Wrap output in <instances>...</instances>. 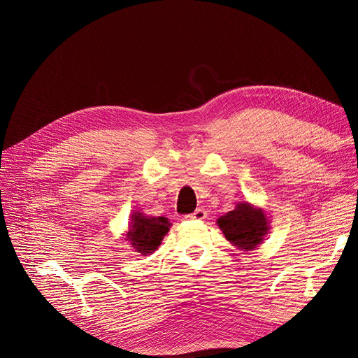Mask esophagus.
<instances>
[{
  "label": "esophagus",
  "mask_w": 358,
  "mask_h": 358,
  "mask_svg": "<svg viewBox=\"0 0 358 358\" xmlns=\"http://www.w3.org/2000/svg\"><path fill=\"white\" fill-rule=\"evenodd\" d=\"M206 215H208V212H206L204 209H201V208H199L196 212L194 213H191V215H187V220H196V221H201V220H204L206 218Z\"/></svg>",
  "instance_id": "esophagus-1"
}]
</instances>
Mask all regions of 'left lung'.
<instances>
[{"mask_svg": "<svg viewBox=\"0 0 358 358\" xmlns=\"http://www.w3.org/2000/svg\"><path fill=\"white\" fill-rule=\"evenodd\" d=\"M216 222L227 241L246 251H252L262 243L268 230V220L264 210L248 201L239 203Z\"/></svg>", "mask_w": 358, "mask_h": 358, "instance_id": "obj_1", "label": "left lung"}]
</instances>
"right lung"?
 <instances>
[{"instance_id": "add662e5", "label": "right lung", "mask_w": 358, "mask_h": 358, "mask_svg": "<svg viewBox=\"0 0 358 358\" xmlns=\"http://www.w3.org/2000/svg\"><path fill=\"white\" fill-rule=\"evenodd\" d=\"M170 222L164 216H146L142 212L131 215V224L127 233V241L142 255L152 254L161 245L162 237L170 230Z\"/></svg>"}]
</instances>
